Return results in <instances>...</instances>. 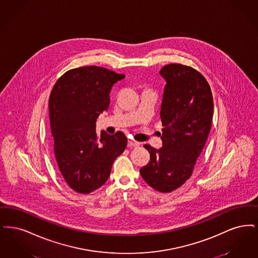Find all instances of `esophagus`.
Wrapping results in <instances>:
<instances>
[{
  "mask_svg": "<svg viewBox=\"0 0 258 258\" xmlns=\"http://www.w3.org/2000/svg\"><path fill=\"white\" fill-rule=\"evenodd\" d=\"M139 146H140V144L137 143V142H133V141H129L128 142V146L129 147H138Z\"/></svg>",
  "mask_w": 258,
  "mask_h": 258,
  "instance_id": "esophagus-1",
  "label": "esophagus"
}]
</instances>
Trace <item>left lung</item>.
Wrapping results in <instances>:
<instances>
[{
	"label": "left lung",
	"instance_id": "8db88e82",
	"mask_svg": "<svg viewBox=\"0 0 258 258\" xmlns=\"http://www.w3.org/2000/svg\"><path fill=\"white\" fill-rule=\"evenodd\" d=\"M160 74L167 81L160 115L163 146H144L150 161L140 172L153 189L170 192L191 176L211 130L213 96L207 80L195 68L170 63Z\"/></svg>",
	"mask_w": 258,
	"mask_h": 258
}]
</instances>
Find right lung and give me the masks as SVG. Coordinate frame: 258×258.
Here are the masks:
<instances>
[{
  "label": "right lung",
  "instance_id": "1",
  "mask_svg": "<svg viewBox=\"0 0 258 258\" xmlns=\"http://www.w3.org/2000/svg\"><path fill=\"white\" fill-rule=\"evenodd\" d=\"M125 77L96 66L67 71L49 97L54 154L62 177L72 190L90 194L111 174L112 163L123 153L126 136L95 130V121L110 105L112 86Z\"/></svg>",
  "mask_w": 258,
  "mask_h": 258
}]
</instances>
